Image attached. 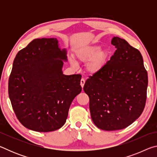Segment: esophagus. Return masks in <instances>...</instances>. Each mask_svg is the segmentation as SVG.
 I'll return each instance as SVG.
<instances>
[{
	"label": "esophagus",
	"instance_id": "esophagus-1",
	"mask_svg": "<svg viewBox=\"0 0 157 157\" xmlns=\"http://www.w3.org/2000/svg\"><path fill=\"white\" fill-rule=\"evenodd\" d=\"M84 84H85V79H84V78L81 79V80H80V85H81V86L82 87V88H83V87H84Z\"/></svg>",
	"mask_w": 157,
	"mask_h": 157
}]
</instances>
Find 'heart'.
Masks as SVG:
<instances>
[{
  "label": "heart",
  "instance_id": "b5f03b06",
  "mask_svg": "<svg viewBox=\"0 0 157 157\" xmlns=\"http://www.w3.org/2000/svg\"><path fill=\"white\" fill-rule=\"evenodd\" d=\"M75 58L78 62L86 63V71L90 75L99 73L107 64L109 52L107 50L102 49L100 44L86 45L75 50ZM73 66H77L73 59H70Z\"/></svg>",
  "mask_w": 157,
  "mask_h": 157
}]
</instances>
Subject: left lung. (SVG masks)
I'll list each match as a JSON object with an SVG mask.
<instances>
[{
	"mask_svg": "<svg viewBox=\"0 0 157 157\" xmlns=\"http://www.w3.org/2000/svg\"><path fill=\"white\" fill-rule=\"evenodd\" d=\"M111 43L116 52L102 71L87 79L84 86L92 121L106 131L125 128L139 118L145 105L148 84L139 50L118 36Z\"/></svg>",
	"mask_w": 157,
	"mask_h": 157,
	"instance_id": "left-lung-1",
	"label": "left lung"
}]
</instances>
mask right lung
<instances>
[{
	"label": "right lung",
	"instance_id": "right-lung-1",
	"mask_svg": "<svg viewBox=\"0 0 157 157\" xmlns=\"http://www.w3.org/2000/svg\"><path fill=\"white\" fill-rule=\"evenodd\" d=\"M66 55L56 38H42L16 55L8 93L16 116L26 128L48 132L65 124L71 102L82 91L81 75L63 73Z\"/></svg>",
	"mask_w": 157,
	"mask_h": 157
}]
</instances>
